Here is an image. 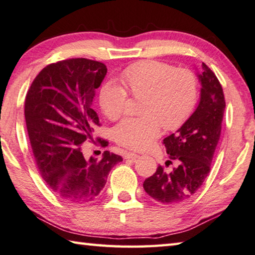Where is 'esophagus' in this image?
<instances>
[{"label": "esophagus", "instance_id": "1", "mask_svg": "<svg viewBox=\"0 0 255 255\" xmlns=\"http://www.w3.org/2000/svg\"><path fill=\"white\" fill-rule=\"evenodd\" d=\"M140 155L139 154H136V152H126V155H125V158L126 159H131V160H136L137 158H139Z\"/></svg>", "mask_w": 255, "mask_h": 255}]
</instances>
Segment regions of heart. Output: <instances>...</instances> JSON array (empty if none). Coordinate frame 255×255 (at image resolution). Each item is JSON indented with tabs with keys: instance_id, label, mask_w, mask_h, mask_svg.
Returning <instances> with one entry per match:
<instances>
[{
	"instance_id": "1",
	"label": "heart",
	"mask_w": 255,
	"mask_h": 255,
	"mask_svg": "<svg viewBox=\"0 0 255 255\" xmlns=\"http://www.w3.org/2000/svg\"><path fill=\"white\" fill-rule=\"evenodd\" d=\"M120 82H106L99 92V105L110 120L125 114L128 94L142 101L141 118H126L114 129L116 142L131 149L149 147L161 131V125L174 130L185 123L197 101V81L187 69H175L163 62L141 61L120 73Z\"/></svg>"
}]
</instances>
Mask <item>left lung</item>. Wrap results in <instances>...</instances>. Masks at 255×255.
<instances>
[{
    "label": "left lung",
    "instance_id": "1",
    "mask_svg": "<svg viewBox=\"0 0 255 255\" xmlns=\"http://www.w3.org/2000/svg\"><path fill=\"white\" fill-rule=\"evenodd\" d=\"M196 75L201 94L195 112L163 140L169 158L177 166L167 173L159 165L142 185L148 195L163 204L187 200L202 186L220 140L225 110L223 89L206 64H202V71ZM172 160L166 164H172Z\"/></svg>",
    "mask_w": 255,
    "mask_h": 255
}]
</instances>
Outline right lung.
<instances>
[{
	"mask_svg": "<svg viewBox=\"0 0 255 255\" xmlns=\"http://www.w3.org/2000/svg\"><path fill=\"white\" fill-rule=\"evenodd\" d=\"M106 73L105 64L94 60H63L42 69L26 94L25 123L36 166L62 201H94L110 170L123 161L122 156L108 150L99 159H87L81 151L99 125L94 98ZM99 142L108 145L106 140Z\"/></svg>",
	"mask_w": 255,
	"mask_h": 255,
	"instance_id": "right-lung-1",
	"label": "right lung"
}]
</instances>
